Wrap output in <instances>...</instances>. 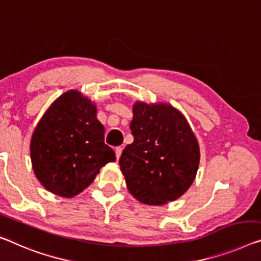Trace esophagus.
<instances>
[{"instance_id":"esophagus-1","label":"esophagus","mask_w":261,"mask_h":261,"mask_svg":"<svg viewBox=\"0 0 261 261\" xmlns=\"http://www.w3.org/2000/svg\"><path fill=\"white\" fill-rule=\"evenodd\" d=\"M121 153H122V148L121 147L115 148V155H117V159L118 160L120 159V156H121Z\"/></svg>"}]
</instances>
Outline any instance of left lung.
Segmentation results:
<instances>
[{
  "label": "left lung",
  "instance_id": "left-lung-1",
  "mask_svg": "<svg viewBox=\"0 0 261 261\" xmlns=\"http://www.w3.org/2000/svg\"><path fill=\"white\" fill-rule=\"evenodd\" d=\"M130 130L134 141L119 160L130 195L148 205L181 197L195 181L200 158L184 115L169 103L136 101Z\"/></svg>",
  "mask_w": 261,
  "mask_h": 261
}]
</instances>
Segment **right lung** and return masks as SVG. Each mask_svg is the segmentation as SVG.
Listing matches in <instances>:
<instances>
[{
    "label": "right lung",
    "mask_w": 261,
    "mask_h": 261,
    "mask_svg": "<svg viewBox=\"0 0 261 261\" xmlns=\"http://www.w3.org/2000/svg\"><path fill=\"white\" fill-rule=\"evenodd\" d=\"M103 135L94 102L79 91L65 92L47 108L31 138L36 177L55 195L71 198L80 194L105 164L115 161Z\"/></svg>",
    "instance_id": "obj_1"
}]
</instances>
